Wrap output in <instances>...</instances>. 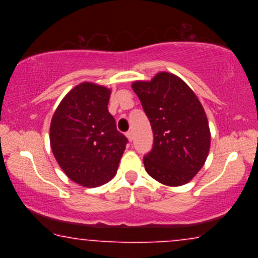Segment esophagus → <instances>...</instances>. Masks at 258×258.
Returning <instances> with one entry per match:
<instances>
[{"label":"esophagus","mask_w":258,"mask_h":258,"mask_svg":"<svg viewBox=\"0 0 258 258\" xmlns=\"http://www.w3.org/2000/svg\"><path fill=\"white\" fill-rule=\"evenodd\" d=\"M125 136L128 137V140L130 141V142H132V141H133V133L132 132H128V133L125 134Z\"/></svg>","instance_id":"esophagus-1"}]
</instances>
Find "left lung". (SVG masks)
I'll list each match as a JSON object with an SVG mask.
<instances>
[{
  "mask_svg": "<svg viewBox=\"0 0 258 258\" xmlns=\"http://www.w3.org/2000/svg\"><path fill=\"white\" fill-rule=\"evenodd\" d=\"M133 89L154 133L153 149L143 157L147 172L170 186L191 181L210 149L209 123L195 93L184 81L165 72L147 82L136 81Z\"/></svg>",
  "mask_w": 258,
  "mask_h": 258,
  "instance_id": "8db88e82",
  "label": "left lung"
}]
</instances>
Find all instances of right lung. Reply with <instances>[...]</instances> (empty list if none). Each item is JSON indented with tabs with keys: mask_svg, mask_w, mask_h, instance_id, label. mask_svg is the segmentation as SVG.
<instances>
[{
	"mask_svg": "<svg viewBox=\"0 0 258 258\" xmlns=\"http://www.w3.org/2000/svg\"><path fill=\"white\" fill-rule=\"evenodd\" d=\"M110 90L84 82L66 95L50 123L52 154L72 181L100 186L116 175L128 139L108 111Z\"/></svg>",
	"mask_w": 258,
	"mask_h": 258,
	"instance_id": "right-lung-1",
	"label": "right lung"
}]
</instances>
